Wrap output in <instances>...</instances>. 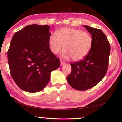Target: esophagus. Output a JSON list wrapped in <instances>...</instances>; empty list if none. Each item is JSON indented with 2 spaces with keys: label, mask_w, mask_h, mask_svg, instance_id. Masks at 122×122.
<instances>
[{
  "label": "esophagus",
  "mask_w": 122,
  "mask_h": 122,
  "mask_svg": "<svg viewBox=\"0 0 122 122\" xmlns=\"http://www.w3.org/2000/svg\"><path fill=\"white\" fill-rule=\"evenodd\" d=\"M65 65H66V63L64 62L63 61H60V66H63Z\"/></svg>",
  "instance_id": "obj_1"
}]
</instances>
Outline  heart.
<instances>
[{
    "label": "heart",
    "instance_id": "obj_1",
    "mask_svg": "<svg viewBox=\"0 0 122 122\" xmlns=\"http://www.w3.org/2000/svg\"><path fill=\"white\" fill-rule=\"evenodd\" d=\"M49 37L48 45L51 52L58 54L63 46L62 56L75 61L85 57L93 44L92 36L88 32L73 28H63Z\"/></svg>",
    "mask_w": 122,
    "mask_h": 122
}]
</instances>
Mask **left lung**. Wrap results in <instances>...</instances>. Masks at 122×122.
Masks as SVG:
<instances>
[{"instance_id": "left-lung-1", "label": "left lung", "mask_w": 122, "mask_h": 122, "mask_svg": "<svg viewBox=\"0 0 122 122\" xmlns=\"http://www.w3.org/2000/svg\"><path fill=\"white\" fill-rule=\"evenodd\" d=\"M92 35L93 44L83 59L71 63V71L67 77L72 88L86 90L97 85L107 71L110 46L107 36L100 29L83 26Z\"/></svg>"}]
</instances>
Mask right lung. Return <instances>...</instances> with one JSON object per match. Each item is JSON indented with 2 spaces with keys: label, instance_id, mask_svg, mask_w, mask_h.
<instances>
[{
  "label": "right lung",
  "instance_id": "add662e5",
  "mask_svg": "<svg viewBox=\"0 0 122 122\" xmlns=\"http://www.w3.org/2000/svg\"><path fill=\"white\" fill-rule=\"evenodd\" d=\"M48 25L27 26L13 35L7 51L10 73L14 82L28 92L42 90L51 73L60 67V60L51 52Z\"/></svg>",
  "mask_w": 122,
  "mask_h": 122
}]
</instances>
